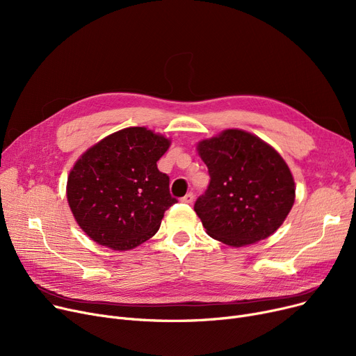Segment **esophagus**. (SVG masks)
Instances as JSON below:
<instances>
[{
	"mask_svg": "<svg viewBox=\"0 0 356 356\" xmlns=\"http://www.w3.org/2000/svg\"><path fill=\"white\" fill-rule=\"evenodd\" d=\"M193 199H195L193 193H188V195H184V196L181 197V202H183V203H192Z\"/></svg>",
	"mask_w": 356,
	"mask_h": 356,
	"instance_id": "obj_1",
	"label": "esophagus"
}]
</instances>
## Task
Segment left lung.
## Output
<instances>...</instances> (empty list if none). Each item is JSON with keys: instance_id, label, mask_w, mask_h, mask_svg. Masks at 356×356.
<instances>
[{"instance_id": "8db88e82", "label": "left lung", "mask_w": 356, "mask_h": 356, "mask_svg": "<svg viewBox=\"0 0 356 356\" xmlns=\"http://www.w3.org/2000/svg\"><path fill=\"white\" fill-rule=\"evenodd\" d=\"M211 181L195 203L208 235L231 247L268 238L293 208L296 186L275 149L242 129L197 144Z\"/></svg>"}]
</instances>
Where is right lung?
Here are the masks:
<instances>
[{
    "label": "right lung",
    "mask_w": 356,
    "mask_h": 356,
    "mask_svg": "<svg viewBox=\"0 0 356 356\" xmlns=\"http://www.w3.org/2000/svg\"><path fill=\"white\" fill-rule=\"evenodd\" d=\"M170 140L144 127H129L101 140L74 163L67 202L82 231L115 251L138 247L160 228L177 200L157 161Z\"/></svg>",
    "instance_id": "right-lung-1"
}]
</instances>
